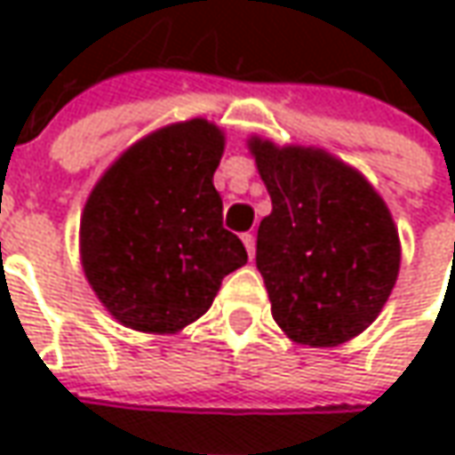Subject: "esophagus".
Here are the masks:
<instances>
[{
    "label": "esophagus",
    "mask_w": 455,
    "mask_h": 455,
    "mask_svg": "<svg viewBox=\"0 0 455 455\" xmlns=\"http://www.w3.org/2000/svg\"><path fill=\"white\" fill-rule=\"evenodd\" d=\"M240 237H243V245H245L248 255L253 258V255H255V235H253V233H243Z\"/></svg>",
    "instance_id": "34e87169"
}]
</instances>
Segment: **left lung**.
Masks as SVG:
<instances>
[{"label":"left lung","mask_w":455,"mask_h":455,"mask_svg":"<svg viewBox=\"0 0 455 455\" xmlns=\"http://www.w3.org/2000/svg\"><path fill=\"white\" fill-rule=\"evenodd\" d=\"M248 149L271 195L255 266L271 314L296 344L339 347L375 322L400 271V237L377 189L355 166L316 147Z\"/></svg>","instance_id":"left-lung-1"}]
</instances>
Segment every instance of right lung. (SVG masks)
<instances>
[{"mask_svg": "<svg viewBox=\"0 0 455 455\" xmlns=\"http://www.w3.org/2000/svg\"><path fill=\"white\" fill-rule=\"evenodd\" d=\"M225 133L207 118L139 139L103 172L80 215V263L116 322L177 334L212 306L228 273L248 263L222 228L212 184Z\"/></svg>", "mask_w": 455, "mask_h": 455, "instance_id": "obj_1", "label": "right lung"}]
</instances>
